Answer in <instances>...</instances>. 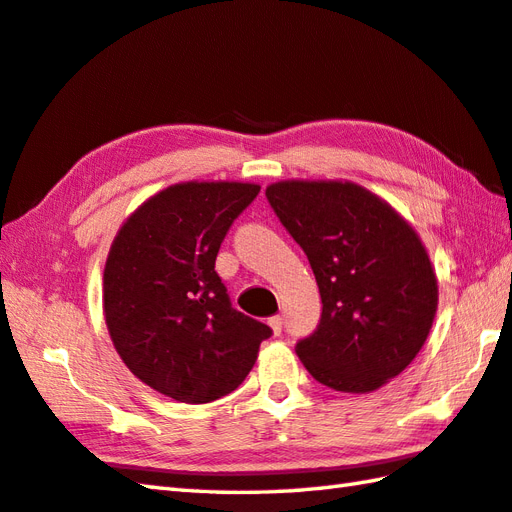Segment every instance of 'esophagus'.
Returning <instances> with one entry per match:
<instances>
[{"label": "esophagus", "instance_id": "1", "mask_svg": "<svg viewBox=\"0 0 512 512\" xmlns=\"http://www.w3.org/2000/svg\"><path fill=\"white\" fill-rule=\"evenodd\" d=\"M268 325H270V328H273V332L279 336V334H281V328H284V319H281V317H270V319H268Z\"/></svg>", "mask_w": 512, "mask_h": 512}]
</instances>
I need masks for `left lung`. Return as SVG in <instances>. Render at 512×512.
I'll use <instances>...</instances> for the list:
<instances>
[{
	"label": "left lung",
	"instance_id": "8db88e82",
	"mask_svg": "<svg viewBox=\"0 0 512 512\" xmlns=\"http://www.w3.org/2000/svg\"><path fill=\"white\" fill-rule=\"evenodd\" d=\"M266 198L303 248L321 292L317 330L297 343L314 380L367 394L398 376L427 341L438 279L418 233L354 182L286 180Z\"/></svg>",
	"mask_w": 512,
	"mask_h": 512
}]
</instances>
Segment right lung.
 Instances as JSON below:
<instances>
[{"label": "right lung", "instance_id": "obj_1", "mask_svg": "<svg viewBox=\"0 0 512 512\" xmlns=\"http://www.w3.org/2000/svg\"><path fill=\"white\" fill-rule=\"evenodd\" d=\"M259 184L182 182L127 217L103 273V310L118 356L178 402L231 394L273 330L233 308L215 273L228 228Z\"/></svg>", "mask_w": 512, "mask_h": 512}]
</instances>
